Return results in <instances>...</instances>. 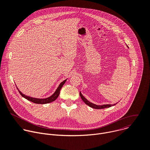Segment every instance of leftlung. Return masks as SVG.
<instances>
[{
    "label": "left lung",
    "instance_id": "1",
    "mask_svg": "<svg viewBox=\"0 0 150 150\" xmlns=\"http://www.w3.org/2000/svg\"><path fill=\"white\" fill-rule=\"evenodd\" d=\"M79 95H80V97L81 98V99L83 100V101L87 105H88V106H90V108H92L93 109H105V108H110V107L112 106H113L115 105H116L117 103L116 104H103V105H97V104H95L94 103H91L90 101H89L88 100H87L86 98H85L83 96L82 94H81V92H79Z\"/></svg>",
    "mask_w": 150,
    "mask_h": 150
}]
</instances>
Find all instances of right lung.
Instances as JSON below:
<instances>
[{"instance_id": "add662e5", "label": "right lung", "mask_w": 150, "mask_h": 150, "mask_svg": "<svg viewBox=\"0 0 150 150\" xmlns=\"http://www.w3.org/2000/svg\"><path fill=\"white\" fill-rule=\"evenodd\" d=\"M67 79L64 80L63 81H62L58 86V87L57 88L56 90L55 91V92L50 97H47V98H33V97H30V96H25V94H23L22 93H21L19 89L17 88L19 93H20V94L24 98H25V99L31 101V102H33L34 103H36V104H47V103H50L53 101H54L59 96V94H60V89L62 88V87H63V85H64V83H65V82L67 81Z\"/></svg>"}]
</instances>
